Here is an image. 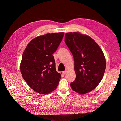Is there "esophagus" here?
Listing matches in <instances>:
<instances>
[{
  "instance_id": "esophagus-1",
  "label": "esophagus",
  "mask_w": 121,
  "mask_h": 121,
  "mask_svg": "<svg viewBox=\"0 0 121 121\" xmlns=\"http://www.w3.org/2000/svg\"><path fill=\"white\" fill-rule=\"evenodd\" d=\"M63 74H67V70H65V71H63Z\"/></svg>"
}]
</instances>
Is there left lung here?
<instances>
[{"mask_svg":"<svg viewBox=\"0 0 121 121\" xmlns=\"http://www.w3.org/2000/svg\"><path fill=\"white\" fill-rule=\"evenodd\" d=\"M65 42L74 59L76 79L70 83L72 89L84 94L94 90L102 79L106 62L100 47L91 37L79 32H69Z\"/></svg>","mask_w":121,"mask_h":121,"instance_id":"1","label":"left lung"}]
</instances>
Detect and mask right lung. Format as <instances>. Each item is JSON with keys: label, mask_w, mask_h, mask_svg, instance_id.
<instances>
[{"label": "right lung", "mask_w": 121, "mask_h": 121, "mask_svg": "<svg viewBox=\"0 0 121 121\" xmlns=\"http://www.w3.org/2000/svg\"><path fill=\"white\" fill-rule=\"evenodd\" d=\"M64 33H48L32 39L24 51L20 70L26 83L35 91L47 94L56 89L61 75L56 69L53 53L64 37Z\"/></svg>", "instance_id": "obj_1"}]
</instances>
